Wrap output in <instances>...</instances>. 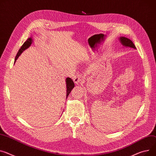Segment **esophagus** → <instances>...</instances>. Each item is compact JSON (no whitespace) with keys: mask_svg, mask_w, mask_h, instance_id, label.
<instances>
[{"mask_svg":"<svg viewBox=\"0 0 156 156\" xmlns=\"http://www.w3.org/2000/svg\"><path fill=\"white\" fill-rule=\"evenodd\" d=\"M82 80V76L79 74H77L76 76H75L74 77H73V81L75 82V83H76V84H78V83Z\"/></svg>","mask_w":156,"mask_h":156,"instance_id":"34e87169","label":"esophagus"}]
</instances>
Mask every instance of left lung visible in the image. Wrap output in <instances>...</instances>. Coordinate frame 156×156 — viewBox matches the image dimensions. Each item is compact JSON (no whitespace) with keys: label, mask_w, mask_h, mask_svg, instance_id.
I'll return each instance as SVG.
<instances>
[{"label":"left lung","mask_w":156,"mask_h":156,"mask_svg":"<svg viewBox=\"0 0 156 156\" xmlns=\"http://www.w3.org/2000/svg\"><path fill=\"white\" fill-rule=\"evenodd\" d=\"M120 41H121L122 45H123L124 47H129L131 48H134V49H136V46L134 45V43L131 41V40L129 39L128 38H126L125 37H121L119 38Z\"/></svg>","instance_id":"obj_1"}]
</instances>
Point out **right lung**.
Segmentation results:
<instances>
[{
  "label": "right lung",
  "mask_w": 156,
  "mask_h": 156,
  "mask_svg": "<svg viewBox=\"0 0 156 156\" xmlns=\"http://www.w3.org/2000/svg\"><path fill=\"white\" fill-rule=\"evenodd\" d=\"M32 37H30V38H28L27 40L23 44V45H22L20 49L19 50V51L17 54V55L15 58L14 63L17 61V59L19 57V56L23 52V51L27 49L28 47H29L30 46V45L32 44ZM66 89H67V90H66V98H67L68 97L69 94L71 92V90H73V89L74 87V83L73 80L71 79V78H69V77L66 78Z\"/></svg>",
  "instance_id": "add662e5"
}]
</instances>
